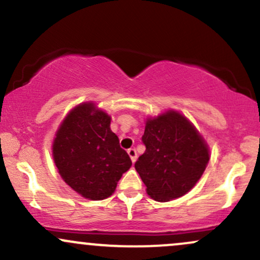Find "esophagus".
Listing matches in <instances>:
<instances>
[{
    "instance_id": "34e87169",
    "label": "esophagus",
    "mask_w": 260,
    "mask_h": 260,
    "mask_svg": "<svg viewBox=\"0 0 260 260\" xmlns=\"http://www.w3.org/2000/svg\"><path fill=\"white\" fill-rule=\"evenodd\" d=\"M127 153H128V155H129V157H131V160H132V162H134V161L137 160V150L134 148H129L127 150Z\"/></svg>"
}]
</instances>
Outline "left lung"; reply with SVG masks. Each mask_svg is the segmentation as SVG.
Listing matches in <instances>:
<instances>
[{
  "label": "left lung",
  "mask_w": 260,
  "mask_h": 260,
  "mask_svg": "<svg viewBox=\"0 0 260 260\" xmlns=\"http://www.w3.org/2000/svg\"><path fill=\"white\" fill-rule=\"evenodd\" d=\"M142 142L145 153L134 168L148 194L157 202L186 194L207 168L208 145L187 118L176 111L148 120Z\"/></svg>",
  "instance_id": "8db88e82"
}]
</instances>
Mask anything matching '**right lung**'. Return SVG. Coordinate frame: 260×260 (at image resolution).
I'll use <instances>...</instances> for the list:
<instances>
[{
  "instance_id": "obj_1",
  "label": "right lung",
  "mask_w": 260,
  "mask_h": 260,
  "mask_svg": "<svg viewBox=\"0 0 260 260\" xmlns=\"http://www.w3.org/2000/svg\"><path fill=\"white\" fill-rule=\"evenodd\" d=\"M110 122L111 117L94 104H82L68 113L53 140V160L61 177L91 201L109 198L132 166Z\"/></svg>"
}]
</instances>
